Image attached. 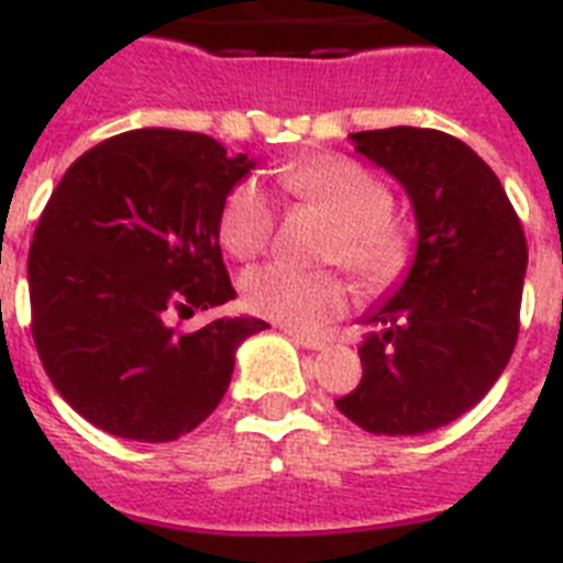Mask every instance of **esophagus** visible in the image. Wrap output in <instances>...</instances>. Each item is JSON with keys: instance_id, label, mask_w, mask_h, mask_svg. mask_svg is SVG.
<instances>
[{"instance_id": "1", "label": "esophagus", "mask_w": 563, "mask_h": 563, "mask_svg": "<svg viewBox=\"0 0 563 563\" xmlns=\"http://www.w3.org/2000/svg\"><path fill=\"white\" fill-rule=\"evenodd\" d=\"M287 335L292 338V341L298 343V346H305V350H312V352H321L327 350V341L324 338H316V335H305V332H296V330H285Z\"/></svg>"}]
</instances>
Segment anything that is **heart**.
I'll return each mask as SVG.
<instances>
[{"mask_svg":"<svg viewBox=\"0 0 563 563\" xmlns=\"http://www.w3.org/2000/svg\"><path fill=\"white\" fill-rule=\"evenodd\" d=\"M282 186L292 200L324 211L341 231L330 256L366 290L389 287L409 262V242L391 225V191L372 172L343 157L298 163L282 172ZM276 225V208L256 180H242L228 191L220 211V242L231 256L253 258L265 251ZM245 305L287 330L312 332L341 316L350 287L335 273L262 265L242 278Z\"/></svg>","mask_w":563,"mask_h":563,"instance_id":"1","label":"heart"}]
</instances>
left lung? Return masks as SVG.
I'll return each mask as SVG.
<instances>
[{
	"instance_id": "1",
	"label": "left lung",
	"mask_w": 563,
	"mask_h": 563,
	"mask_svg": "<svg viewBox=\"0 0 563 563\" xmlns=\"http://www.w3.org/2000/svg\"><path fill=\"white\" fill-rule=\"evenodd\" d=\"M350 141L409 194L417 247L363 312V377L335 406L369 434H429L474 409L514 355L525 231L494 168L451 134L391 126Z\"/></svg>"
}]
</instances>
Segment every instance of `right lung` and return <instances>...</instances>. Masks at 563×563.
<instances>
[{
    "label": "right lung",
    "mask_w": 563,
    "mask_h": 563,
    "mask_svg": "<svg viewBox=\"0 0 563 563\" xmlns=\"http://www.w3.org/2000/svg\"><path fill=\"white\" fill-rule=\"evenodd\" d=\"M256 168L200 132L134 129L84 152L27 256L33 341L58 395L123 440L168 442L220 406L262 318L177 332L174 316L236 298L220 251L228 191Z\"/></svg>",
    "instance_id": "right-lung-1"
}]
</instances>
